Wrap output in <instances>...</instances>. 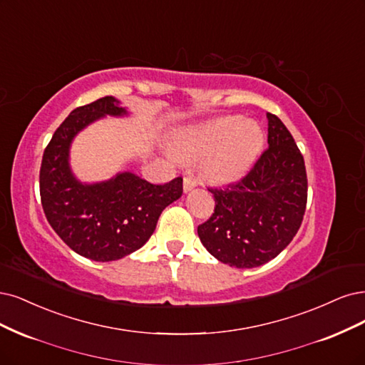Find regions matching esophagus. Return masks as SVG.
<instances>
[{"label":"esophagus","instance_id":"1","mask_svg":"<svg viewBox=\"0 0 365 365\" xmlns=\"http://www.w3.org/2000/svg\"><path fill=\"white\" fill-rule=\"evenodd\" d=\"M196 185H197V181H196L193 177H184V181H182V188H184V193L192 192Z\"/></svg>","mask_w":365,"mask_h":365}]
</instances>
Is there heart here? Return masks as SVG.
Segmentation results:
<instances>
[{
    "label": "heart",
    "instance_id": "1",
    "mask_svg": "<svg viewBox=\"0 0 365 365\" xmlns=\"http://www.w3.org/2000/svg\"><path fill=\"white\" fill-rule=\"evenodd\" d=\"M264 146V131L257 122L225 116L182 131L175 148L182 158L200 160V173L219 185L243 178Z\"/></svg>",
    "mask_w": 365,
    "mask_h": 365
}]
</instances>
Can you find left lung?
<instances>
[{
  "instance_id": "1",
  "label": "left lung",
  "mask_w": 365,
  "mask_h": 365,
  "mask_svg": "<svg viewBox=\"0 0 365 365\" xmlns=\"http://www.w3.org/2000/svg\"><path fill=\"white\" fill-rule=\"evenodd\" d=\"M269 149L246 177L226 188H211L212 216L197 226L208 252L237 269L262 266L290 245L307 208L302 154L278 116L267 113Z\"/></svg>"
}]
</instances>
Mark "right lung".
Wrapping results in <instances>:
<instances>
[{
	"mask_svg": "<svg viewBox=\"0 0 365 365\" xmlns=\"http://www.w3.org/2000/svg\"><path fill=\"white\" fill-rule=\"evenodd\" d=\"M104 96L63 120L42 158L39 184L45 216L73 252L93 261H116L140 249L155 231L161 211L182 195V178L150 184L133 172L101 182H81L69 165L72 140L87 125L128 111Z\"/></svg>",
	"mask_w": 365,
	"mask_h": 365,
	"instance_id": "obj_1",
	"label": "right lung"
}]
</instances>
